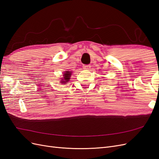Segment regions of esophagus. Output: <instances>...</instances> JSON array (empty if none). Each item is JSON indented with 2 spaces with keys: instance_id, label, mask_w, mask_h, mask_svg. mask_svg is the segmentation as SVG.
<instances>
[{
  "instance_id": "esophagus-1",
  "label": "esophagus",
  "mask_w": 159,
  "mask_h": 159,
  "mask_svg": "<svg viewBox=\"0 0 159 159\" xmlns=\"http://www.w3.org/2000/svg\"><path fill=\"white\" fill-rule=\"evenodd\" d=\"M83 68L85 70H89L91 68V66H89V65H84Z\"/></svg>"
}]
</instances>
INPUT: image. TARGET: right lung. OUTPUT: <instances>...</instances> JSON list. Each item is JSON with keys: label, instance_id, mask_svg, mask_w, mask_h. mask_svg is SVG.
<instances>
[{"label": "right lung", "instance_id": "right-lung-1", "mask_svg": "<svg viewBox=\"0 0 159 159\" xmlns=\"http://www.w3.org/2000/svg\"><path fill=\"white\" fill-rule=\"evenodd\" d=\"M71 71H66L64 72V74H63V78H61L60 82L61 84H66V83H68V81H69L70 77L71 75Z\"/></svg>", "mask_w": 159, "mask_h": 159}]
</instances>
